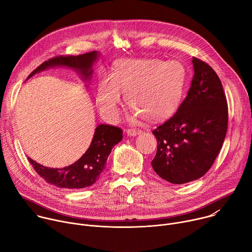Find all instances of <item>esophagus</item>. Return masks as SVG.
<instances>
[{
  "instance_id": "1",
  "label": "esophagus",
  "mask_w": 252,
  "mask_h": 252,
  "mask_svg": "<svg viewBox=\"0 0 252 252\" xmlns=\"http://www.w3.org/2000/svg\"><path fill=\"white\" fill-rule=\"evenodd\" d=\"M140 132H141V130H139V129H135V128H128V129L126 130V133H127V135H129V136L139 134Z\"/></svg>"
}]
</instances>
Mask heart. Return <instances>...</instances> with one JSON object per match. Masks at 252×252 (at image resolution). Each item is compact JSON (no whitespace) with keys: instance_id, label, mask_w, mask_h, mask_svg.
<instances>
[{"instance_id":"obj_1","label":"heart","mask_w":252,"mask_h":252,"mask_svg":"<svg viewBox=\"0 0 252 252\" xmlns=\"http://www.w3.org/2000/svg\"><path fill=\"white\" fill-rule=\"evenodd\" d=\"M188 71L178 61L158 59L124 60L116 63L110 76H101L96 88V104L109 121L120 116L122 92L135 116L150 123L171 117L182 102Z\"/></svg>"}]
</instances>
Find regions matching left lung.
I'll list each match as a JSON object with an SVG mask.
<instances>
[{
  "mask_svg": "<svg viewBox=\"0 0 252 252\" xmlns=\"http://www.w3.org/2000/svg\"><path fill=\"white\" fill-rule=\"evenodd\" d=\"M194 75L176 113L153 130L158 151L154 170L170 184L204 175L217 158L227 131L228 106L221 82L205 62L192 58Z\"/></svg>",
  "mask_w": 252,
  "mask_h": 252,
  "instance_id": "8db88e82",
  "label": "left lung"
}]
</instances>
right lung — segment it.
Here are the masks:
<instances>
[{
  "label": "right lung",
  "mask_w": 252,
  "mask_h": 252,
  "mask_svg": "<svg viewBox=\"0 0 252 252\" xmlns=\"http://www.w3.org/2000/svg\"><path fill=\"white\" fill-rule=\"evenodd\" d=\"M96 52H90L79 56H60L50 59L33 69L35 73L50 66L65 65L80 70L88 79L92 75V65L96 59ZM123 138V129L110 125H99L94 131L93 141L84 156L75 163L63 168H50L43 166L28 158L32 168L51 185L63 189H85L93 186L105 169L106 159L113 148Z\"/></svg>",
  "instance_id": "add662e5"
}]
</instances>
